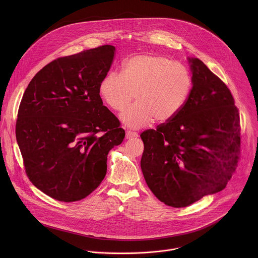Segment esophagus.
<instances>
[{
    "mask_svg": "<svg viewBox=\"0 0 258 258\" xmlns=\"http://www.w3.org/2000/svg\"><path fill=\"white\" fill-rule=\"evenodd\" d=\"M137 137H138V133L130 131V130L126 131V138L127 139H132V138H137Z\"/></svg>",
    "mask_w": 258,
    "mask_h": 258,
    "instance_id": "1",
    "label": "esophagus"
}]
</instances>
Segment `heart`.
Instances as JSON below:
<instances>
[{
    "label": "heart",
    "mask_w": 258,
    "mask_h": 258,
    "mask_svg": "<svg viewBox=\"0 0 258 258\" xmlns=\"http://www.w3.org/2000/svg\"><path fill=\"white\" fill-rule=\"evenodd\" d=\"M192 88L189 70L159 54L144 53L127 59L122 73L106 74L99 93L112 110L123 111L134 99L137 103L121 114L131 128H142L154 119L158 123L174 119L184 108Z\"/></svg>",
    "instance_id": "heart-1"
}]
</instances>
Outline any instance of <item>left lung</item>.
<instances>
[{"instance_id": "left-lung-1", "label": "left lung", "mask_w": 258, "mask_h": 258, "mask_svg": "<svg viewBox=\"0 0 258 258\" xmlns=\"http://www.w3.org/2000/svg\"><path fill=\"white\" fill-rule=\"evenodd\" d=\"M192 88L181 112L148 129L141 169L158 200L184 208L222 190L240 154L239 112L219 76L199 58H188Z\"/></svg>"}]
</instances>
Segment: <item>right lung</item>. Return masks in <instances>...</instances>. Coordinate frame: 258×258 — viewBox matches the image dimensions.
Masks as SVG:
<instances>
[{"mask_svg": "<svg viewBox=\"0 0 258 258\" xmlns=\"http://www.w3.org/2000/svg\"><path fill=\"white\" fill-rule=\"evenodd\" d=\"M110 44L58 57L29 83L18 111L16 137L30 181L48 197L72 203L104 179L107 155L125 131L99 94L110 70Z\"/></svg>", "mask_w": 258, "mask_h": 258, "instance_id": "obj_1", "label": "right lung"}]
</instances>
